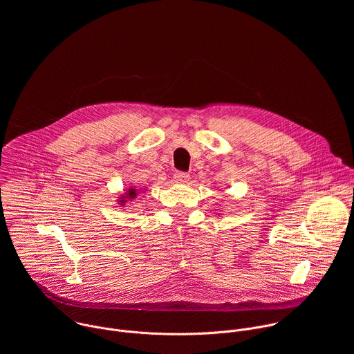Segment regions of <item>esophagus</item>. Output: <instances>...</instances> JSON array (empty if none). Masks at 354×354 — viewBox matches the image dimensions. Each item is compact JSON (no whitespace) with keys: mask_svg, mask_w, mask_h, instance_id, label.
I'll return each instance as SVG.
<instances>
[{"mask_svg":"<svg viewBox=\"0 0 354 354\" xmlns=\"http://www.w3.org/2000/svg\"><path fill=\"white\" fill-rule=\"evenodd\" d=\"M187 179H189V174H185V172H176V174H174V180L178 182V183L187 182Z\"/></svg>","mask_w":354,"mask_h":354,"instance_id":"1","label":"esophagus"}]
</instances>
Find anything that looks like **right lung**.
<instances>
[{
	"label": "right lung",
	"mask_w": 354,
	"mask_h": 354,
	"mask_svg": "<svg viewBox=\"0 0 354 354\" xmlns=\"http://www.w3.org/2000/svg\"><path fill=\"white\" fill-rule=\"evenodd\" d=\"M137 189H134V187H130L122 197H119V205H124L127 200H133V198H136L137 197Z\"/></svg>",
	"instance_id": "right-lung-1"
}]
</instances>
